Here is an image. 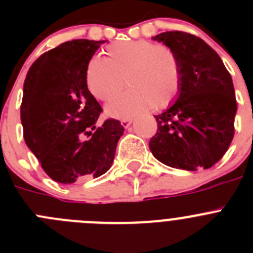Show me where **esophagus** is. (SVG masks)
Returning a JSON list of instances; mask_svg holds the SVG:
<instances>
[{"label": "esophagus", "mask_w": 253, "mask_h": 253, "mask_svg": "<svg viewBox=\"0 0 253 253\" xmlns=\"http://www.w3.org/2000/svg\"><path fill=\"white\" fill-rule=\"evenodd\" d=\"M131 122H133V119H123L122 120V125L124 126V128H129L131 124Z\"/></svg>", "instance_id": "34e87169"}]
</instances>
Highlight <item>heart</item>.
Here are the masks:
<instances>
[{
  "label": "heart",
  "instance_id": "heart-1",
  "mask_svg": "<svg viewBox=\"0 0 253 253\" xmlns=\"http://www.w3.org/2000/svg\"><path fill=\"white\" fill-rule=\"evenodd\" d=\"M106 57H93L86 69L87 88L100 101H110L124 88L130 90L107 104L105 113L130 119L149 106L163 109L177 96L181 67L171 48L146 39L120 40L107 45Z\"/></svg>",
  "mask_w": 253,
  "mask_h": 253
}]
</instances>
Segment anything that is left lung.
Masks as SVG:
<instances>
[{"mask_svg": "<svg viewBox=\"0 0 253 253\" xmlns=\"http://www.w3.org/2000/svg\"><path fill=\"white\" fill-rule=\"evenodd\" d=\"M153 40L176 53L181 84L176 101L154 116L158 130L149 149L173 169H210L224 156L234 135L237 102L231 75L218 53L195 35L166 31Z\"/></svg>", "mask_w": 253, "mask_h": 253, "instance_id": "1", "label": "left lung"}]
</instances>
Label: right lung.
<instances>
[{
  "label": "right lung",
  "mask_w": 253,
  "mask_h": 253,
  "mask_svg": "<svg viewBox=\"0 0 253 253\" xmlns=\"http://www.w3.org/2000/svg\"><path fill=\"white\" fill-rule=\"evenodd\" d=\"M105 42L60 44L35 60L24 82V139L46 175L60 184L104 175L124 133L115 119L96 128L102 109L86 84L87 64ZM84 133L93 137L82 141Z\"/></svg>",
  "instance_id": "1"
}]
</instances>
